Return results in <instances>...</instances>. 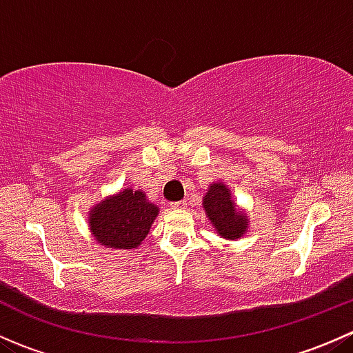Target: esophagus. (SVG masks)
<instances>
[{"label":"esophagus","mask_w":353,"mask_h":353,"mask_svg":"<svg viewBox=\"0 0 353 353\" xmlns=\"http://www.w3.org/2000/svg\"><path fill=\"white\" fill-rule=\"evenodd\" d=\"M170 206H172L174 210H184L188 206V203L184 201V199H181V201H176V203H170Z\"/></svg>","instance_id":"34e87169"}]
</instances>
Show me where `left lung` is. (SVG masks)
I'll return each instance as SVG.
<instances>
[{
    "label": "left lung",
    "mask_w": 353,
    "mask_h": 353,
    "mask_svg": "<svg viewBox=\"0 0 353 353\" xmlns=\"http://www.w3.org/2000/svg\"><path fill=\"white\" fill-rule=\"evenodd\" d=\"M203 208L219 236L225 239H239L248 230V215L237 208L232 193L225 184L213 183L208 188L203 198Z\"/></svg>",
    "instance_id": "1"
}]
</instances>
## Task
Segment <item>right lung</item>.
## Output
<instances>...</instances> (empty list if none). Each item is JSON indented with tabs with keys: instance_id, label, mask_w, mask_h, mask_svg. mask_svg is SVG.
<instances>
[{
	"instance_id": "right-lung-1",
	"label": "right lung",
	"mask_w": 353,
	"mask_h": 353,
	"mask_svg": "<svg viewBox=\"0 0 353 353\" xmlns=\"http://www.w3.org/2000/svg\"><path fill=\"white\" fill-rule=\"evenodd\" d=\"M159 206L143 191L123 190L102 199L88 213V227L99 244L112 249H133L150 232Z\"/></svg>"
}]
</instances>
